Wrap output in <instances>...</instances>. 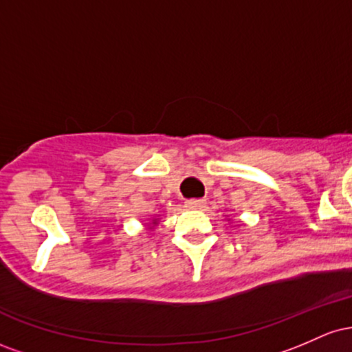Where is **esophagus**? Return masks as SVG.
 <instances>
[{
	"label": "esophagus",
	"instance_id": "esophagus-1",
	"mask_svg": "<svg viewBox=\"0 0 352 352\" xmlns=\"http://www.w3.org/2000/svg\"><path fill=\"white\" fill-rule=\"evenodd\" d=\"M205 205H207V201L204 199H192V200H187L185 201V207L188 210H201L205 208Z\"/></svg>",
	"mask_w": 352,
	"mask_h": 352
}]
</instances>
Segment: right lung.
I'll use <instances>...</instances> for the list:
<instances>
[{"instance_id":"1","label":"right lung","mask_w":352,"mask_h":352,"mask_svg":"<svg viewBox=\"0 0 352 352\" xmlns=\"http://www.w3.org/2000/svg\"><path fill=\"white\" fill-rule=\"evenodd\" d=\"M153 223H157V221H153Z\"/></svg>"}]
</instances>
